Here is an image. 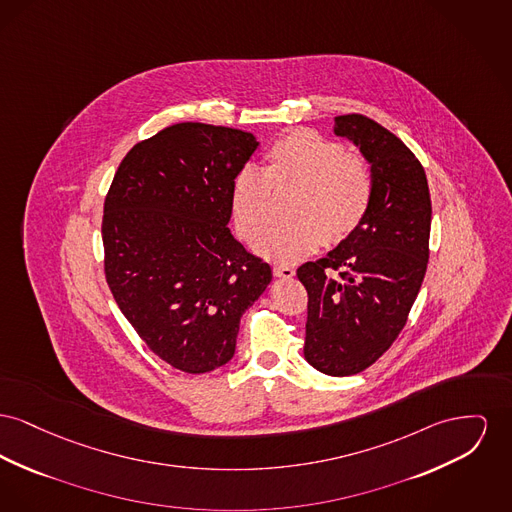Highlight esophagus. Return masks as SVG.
<instances>
[{"label": "esophagus", "instance_id": "obj_1", "mask_svg": "<svg viewBox=\"0 0 512 512\" xmlns=\"http://www.w3.org/2000/svg\"><path fill=\"white\" fill-rule=\"evenodd\" d=\"M272 271L280 278H292L296 274V269L292 265H282V263H274Z\"/></svg>", "mask_w": 512, "mask_h": 512}]
</instances>
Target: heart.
<instances>
[{
	"label": "heart",
	"mask_w": 512,
	"mask_h": 512,
	"mask_svg": "<svg viewBox=\"0 0 512 512\" xmlns=\"http://www.w3.org/2000/svg\"><path fill=\"white\" fill-rule=\"evenodd\" d=\"M265 168L243 166L234 176L230 205L245 241H255L270 217L272 186H298L291 215L257 241L255 249L272 261H296L323 241L348 238L363 220L373 195L369 166L331 139L296 129L274 141Z\"/></svg>",
	"instance_id": "1"
}]
</instances>
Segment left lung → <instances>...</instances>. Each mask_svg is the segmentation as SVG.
Returning <instances> with one entry per match:
<instances>
[{
  "mask_svg": "<svg viewBox=\"0 0 512 512\" xmlns=\"http://www.w3.org/2000/svg\"><path fill=\"white\" fill-rule=\"evenodd\" d=\"M334 135L371 164V203L360 226L327 257L301 265L298 278L309 296L303 356L346 377L379 360L406 325L429 259L431 199L420 160L377 121L338 116Z\"/></svg>",
  "mask_w": 512,
  "mask_h": 512,
  "instance_id": "left-lung-1",
  "label": "left lung"
}]
</instances>
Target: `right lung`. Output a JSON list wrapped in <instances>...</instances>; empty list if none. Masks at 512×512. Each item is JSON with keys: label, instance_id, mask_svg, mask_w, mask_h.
<instances>
[{"label": "right lung", "instance_id": "obj_1", "mask_svg": "<svg viewBox=\"0 0 512 512\" xmlns=\"http://www.w3.org/2000/svg\"><path fill=\"white\" fill-rule=\"evenodd\" d=\"M257 147L240 129L176 123L125 154L104 203L114 300L152 352L185 373L234 358L241 315L271 284V265L228 228L232 181Z\"/></svg>", "mask_w": 512, "mask_h": 512}]
</instances>
